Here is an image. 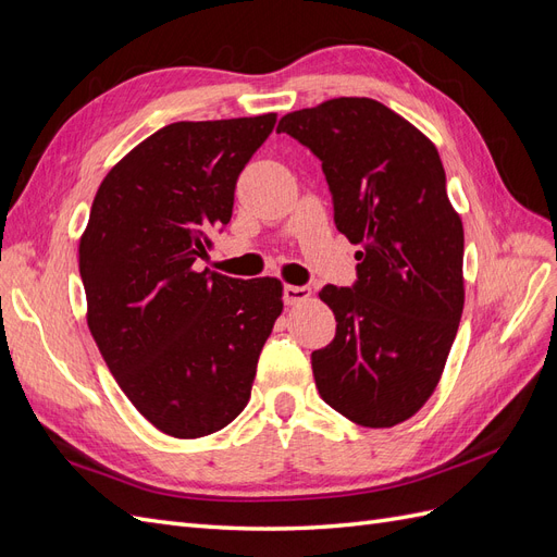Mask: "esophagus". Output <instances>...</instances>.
I'll list each match as a JSON object with an SVG mask.
<instances>
[{
	"instance_id": "esophagus-1",
	"label": "esophagus",
	"mask_w": 557,
	"mask_h": 557,
	"mask_svg": "<svg viewBox=\"0 0 557 557\" xmlns=\"http://www.w3.org/2000/svg\"><path fill=\"white\" fill-rule=\"evenodd\" d=\"M283 299H285V305H288V307L301 305V301L311 299V288H309V285H285Z\"/></svg>"
}]
</instances>
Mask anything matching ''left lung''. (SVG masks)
<instances>
[{
	"instance_id": "left-lung-1",
	"label": "left lung",
	"mask_w": 557,
	"mask_h": 557,
	"mask_svg": "<svg viewBox=\"0 0 557 557\" xmlns=\"http://www.w3.org/2000/svg\"><path fill=\"white\" fill-rule=\"evenodd\" d=\"M323 162L334 225L356 252L352 288L325 285L332 344L311 352L320 397L364 428H393L434 393L465 307V232L434 144L369 97L281 117Z\"/></svg>"
}]
</instances>
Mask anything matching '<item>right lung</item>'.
<instances>
[{"label": "right lung", "instance_id": "add662e5", "mask_svg": "<svg viewBox=\"0 0 557 557\" xmlns=\"http://www.w3.org/2000/svg\"><path fill=\"white\" fill-rule=\"evenodd\" d=\"M276 113L172 123L117 162L78 244L88 327L137 411L160 432L223 430L250 397L283 311L276 278H230L195 262L230 223L234 188Z\"/></svg>", "mask_w": 557, "mask_h": 557}]
</instances>
